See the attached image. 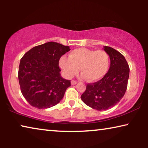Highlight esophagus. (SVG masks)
I'll list each match as a JSON object with an SVG mask.
<instances>
[{"label":"esophagus","mask_w":148,"mask_h":148,"mask_svg":"<svg viewBox=\"0 0 148 148\" xmlns=\"http://www.w3.org/2000/svg\"><path fill=\"white\" fill-rule=\"evenodd\" d=\"M77 84V81H75V80L71 81V85H75Z\"/></svg>","instance_id":"1"}]
</instances>
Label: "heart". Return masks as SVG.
<instances>
[{
    "instance_id": "b5f03b06",
    "label": "heart",
    "mask_w": 148,
    "mask_h": 148,
    "mask_svg": "<svg viewBox=\"0 0 148 148\" xmlns=\"http://www.w3.org/2000/svg\"><path fill=\"white\" fill-rule=\"evenodd\" d=\"M59 65L64 75L71 78L79 71L82 77L95 82L104 77L110 66V57L103 50L80 48L71 52L69 57L62 56Z\"/></svg>"
}]
</instances>
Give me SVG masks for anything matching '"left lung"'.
I'll use <instances>...</instances> for the list:
<instances>
[{
    "instance_id": "obj_1",
    "label": "left lung",
    "mask_w": 148,
    "mask_h": 148,
    "mask_svg": "<svg viewBox=\"0 0 148 148\" xmlns=\"http://www.w3.org/2000/svg\"><path fill=\"white\" fill-rule=\"evenodd\" d=\"M108 54L110 65L102 79L88 84L81 98L86 105L97 110H106L120 102L127 90L129 66L122 54L114 48L104 46Z\"/></svg>"
}]
</instances>
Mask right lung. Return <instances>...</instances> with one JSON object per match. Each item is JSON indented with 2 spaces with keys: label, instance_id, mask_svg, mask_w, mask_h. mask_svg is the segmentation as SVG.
Wrapping results in <instances>:
<instances>
[{
  "label": "right lung",
  "instance_id": "obj_1",
  "mask_svg": "<svg viewBox=\"0 0 148 148\" xmlns=\"http://www.w3.org/2000/svg\"><path fill=\"white\" fill-rule=\"evenodd\" d=\"M69 46L54 42L35 46L20 60L18 79L22 94L39 109L55 106L63 98L71 81L60 76L58 62Z\"/></svg>",
  "mask_w": 148,
  "mask_h": 148
}]
</instances>
